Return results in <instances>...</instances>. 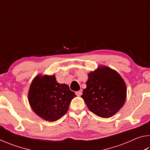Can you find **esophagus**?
I'll return each instance as SVG.
<instances>
[{
  "label": "esophagus",
  "mask_w": 150,
  "mask_h": 150,
  "mask_svg": "<svg viewBox=\"0 0 150 150\" xmlns=\"http://www.w3.org/2000/svg\"><path fill=\"white\" fill-rule=\"evenodd\" d=\"M75 94L77 96H80L81 95H82V91H77V92H76Z\"/></svg>",
  "instance_id": "esophagus-1"
}]
</instances>
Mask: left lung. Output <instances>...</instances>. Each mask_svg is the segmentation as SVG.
<instances>
[{
    "mask_svg": "<svg viewBox=\"0 0 150 150\" xmlns=\"http://www.w3.org/2000/svg\"><path fill=\"white\" fill-rule=\"evenodd\" d=\"M88 77L87 88L81 95L88 108L102 118L115 115L123 106L126 97V84L121 76L102 66L88 73Z\"/></svg>",
    "mask_w": 150,
    "mask_h": 150,
    "instance_id": "obj_1",
    "label": "left lung"
}]
</instances>
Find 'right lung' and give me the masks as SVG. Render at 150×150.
I'll return each mask as SVG.
<instances>
[{
    "label": "right lung",
    "instance_id": "add662e5",
    "mask_svg": "<svg viewBox=\"0 0 150 150\" xmlns=\"http://www.w3.org/2000/svg\"><path fill=\"white\" fill-rule=\"evenodd\" d=\"M76 95L69 86L58 83L54 75L36 76L30 85L28 100L35 114L45 120H59Z\"/></svg>",
    "mask_w": 150,
    "mask_h": 150
}]
</instances>
